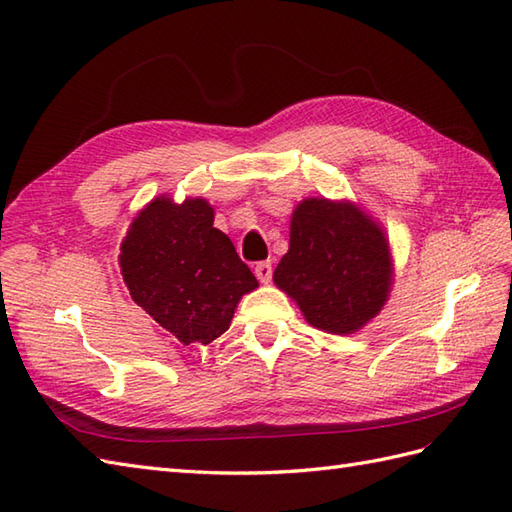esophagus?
Here are the masks:
<instances>
[{
	"mask_svg": "<svg viewBox=\"0 0 512 512\" xmlns=\"http://www.w3.org/2000/svg\"><path fill=\"white\" fill-rule=\"evenodd\" d=\"M255 275L261 283H270V279H272V264H270V261H259V264L255 266Z\"/></svg>",
	"mask_w": 512,
	"mask_h": 512,
	"instance_id": "34e87169",
	"label": "esophagus"
}]
</instances>
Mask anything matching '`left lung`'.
Returning a JSON list of instances; mask_svg holds the SVG:
<instances>
[{
  "label": "left lung",
  "mask_w": 512,
  "mask_h": 512,
  "mask_svg": "<svg viewBox=\"0 0 512 512\" xmlns=\"http://www.w3.org/2000/svg\"><path fill=\"white\" fill-rule=\"evenodd\" d=\"M272 279L299 303L307 323L329 334H351L388 299V242L351 205L303 200L292 216L290 251Z\"/></svg>",
  "instance_id": "8db88e82"
}]
</instances>
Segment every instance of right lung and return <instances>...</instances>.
Wrapping results in <instances>:
<instances>
[{"mask_svg": "<svg viewBox=\"0 0 512 512\" xmlns=\"http://www.w3.org/2000/svg\"><path fill=\"white\" fill-rule=\"evenodd\" d=\"M120 264L133 301L183 344L220 338L242 294L257 288L202 198L152 200L130 224Z\"/></svg>", "mask_w": 512, "mask_h": 512, "instance_id": "right-lung-1", "label": "right lung"}]
</instances>
